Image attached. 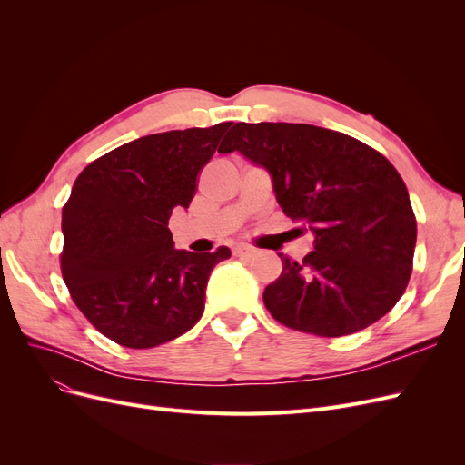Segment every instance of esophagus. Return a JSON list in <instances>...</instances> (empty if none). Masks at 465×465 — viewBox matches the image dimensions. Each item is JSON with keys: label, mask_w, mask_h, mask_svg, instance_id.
I'll list each match as a JSON object with an SVG mask.
<instances>
[{"label": "esophagus", "mask_w": 465, "mask_h": 465, "mask_svg": "<svg viewBox=\"0 0 465 465\" xmlns=\"http://www.w3.org/2000/svg\"><path fill=\"white\" fill-rule=\"evenodd\" d=\"M234 256H236V258H246V260H250V258L256 256V248L241 244V246L234 248Z\"/></svg>", "instance_id": "1"}]
</instances>
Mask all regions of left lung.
I'll return each instance as SVG.
<instances>
[{
	"mask_svg": "<svg viewBox=\"0 0 465 465\" xmlns=\"http://www.w3.org/2000/svg\"><path fill=\"white\" fill-rule=\"evenodd\" d=\"M241 151L273 176L283 213L314 246L265 287L283 326L320 337L369 328L400 301L413 272L417 221L405 182L382 153L311 124L232 125L221 153Z\"/></svg>",
	"mask_w": 465,
	"mask_h": 465,
	"instance_id": "1",
	"label": "left lung"
}]
</instances>
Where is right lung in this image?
<instances>
[{
  "mask_svg": "<svg viewBox=\"0 0 465 465\" xmlns=\"http://www.w3.org/2000/svg\"><path fill=\"white\" fill-rule=\"evenodd\" d=\"M231 125L139 137L77 176L62 209V277L83 316L114 343L157 347L202 318L207 279L231 250H174L168 219L190 207Z\"/></svg>",
  "mask_w": 465,
  "mask_h": 465,
  "instance_id": "obj_1",
  "label": "right lung"
}]
</instances>
